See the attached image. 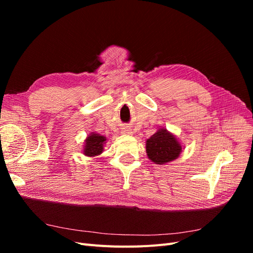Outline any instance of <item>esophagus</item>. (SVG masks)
Returning a JSON list of instances; mask_svg holds the SVG:
<instances>
[{
    "label": "esophagus",
    "mask_w": 253,
    "mask_h": 253,
    "mask_svg": "<svg viewBox=\"0 0 253 253\" xmlns=\"http://www.w3.org/2000/svg\"><path fill=\"white\" fill-rule=\"evenodd\" d=\"M122 133H124V134H132V131H131V129H128V128H125L124 131H122Z\"/></svg>",
    "instance_id": "1"
}]
</instances>
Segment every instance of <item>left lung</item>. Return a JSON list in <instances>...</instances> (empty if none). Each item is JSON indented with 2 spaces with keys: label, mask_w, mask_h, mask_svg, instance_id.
Here are the masks:
<instances>
[{
  "label": "left lung",
  "mask_w": 253,
  "mask_h": 253,
  "mask_svg": "<svg viewBox=\"0 0 253 253\" xmlns=\"http://www.w3.org/2000/svg\"><path fill=\"white\" fill-rule=\"evenodd\" d=\"M145 151L152 163L165 165L177 158L182 148L174 134L162 127L145 141Z\"/></svg>",
  "instance_id": "obj_1"
}]
</instances>
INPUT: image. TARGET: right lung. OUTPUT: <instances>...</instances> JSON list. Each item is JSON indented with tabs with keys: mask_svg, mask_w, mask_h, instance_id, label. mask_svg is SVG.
I'll use <instances>...</instances> for the list:
<instances>
[{
	"mask_svg": "<svg viewBox=\"0 0 253 253\" xmlns=\"http://www.w3.org/2000/svg\"><path fill=\"white\" fill-rule=\"evenodd\" d=\"M106 140L108 139H106V137H104L103 135L91 132L86 137V139L84 140L83 154L88 157H95L100 155L103 152Z\"/></svg>",
	"mask_w": 253,
	"mask_h": 253,
	"instance_id": "obj_1",
	"label": "right lung"
}]
</instances>
